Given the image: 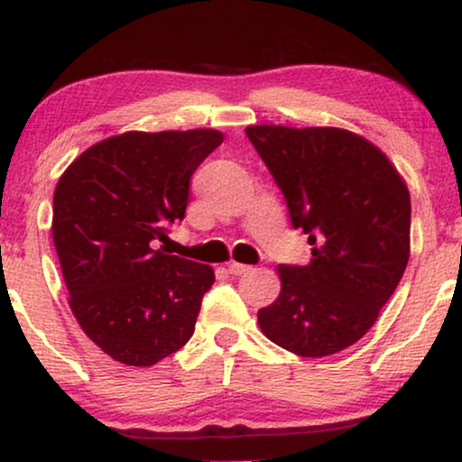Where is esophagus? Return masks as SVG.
Returning a JSON list of instances; mask_svg holds the SVG:
<instances>
[{
    "instance_id": "34e87169",
    "label": "esophagus",
    "mask_w": 462,
    "mask_h": 462,
    "mask_svg": "<svg viewBox=\"0 0 462 462\" xmlns=\"http://www.w3.org/2000/svg\"><path fill=\"white\" fill-rule=\"evenodd\" d=\"M252 271L250 264H242V263H229V273L231 275H244Z\"/></svg>"
}]
</instances>
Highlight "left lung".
<instances>
[{"instance_id":"left-lung-1","label":"left lung","mask_w":462,"mask_h":462,"mask_svg":"<svg viewBox=\"0 0 462 462\" xmlns=\"http://www.w3.org/2000/svg\"><path fill=\"white\" fill-rule=\"evenodd\" d=\"M245 136L282 189L309 264H280L282 292L258 311L264 337L300 357L357 343L410 258V193L387 155L340 128L250 125Z\"/></svg>"}]
</instances>
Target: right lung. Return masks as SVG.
I'll return each mask as SVG.
<instances>
[{"mask_svg": "<svg viewBox=\"0 0 462 462\" xmlns=\"http://www.w3.org/2000/svg\"><path fill=\"white\" fill-rule=\"evenodd\" d=\"M217 130L125 132L84 151L54 191L52 237L81 330L125 365H153L193 337L208 264L166 254L189 182Z\"/></svg>", "mask_w": 462, "mask_h": 462, "instance_id": "obj_1", "label": "right lung"}]
</instances>
